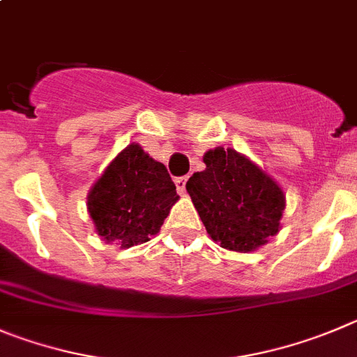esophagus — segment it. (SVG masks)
<instances>
[{"label":"esophagus","instance_id":"34e87169","mask_svg":"<svg viewBox=\"0 0 357 357\" xmlns=\"http://www.w3.org/2000/svg\"><path fill=\"white\" fill-rule=\"evenodd\" d=\"M186 181H188V178H178L176 179V190H178L179 194H185L186 192Z\"/></svg>","mask_w":357,"mask_h":357}]
</instances>
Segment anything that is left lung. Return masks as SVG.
Instances as JSON below:
<instances>
[{"label": "left lung", "instance_id": "obj_1", "mask_svg": "<svg viewBox=\"0 0 357 357\" xmlns=\"http://www.w3.org/2000/svg\"><path fill=\"white\" fill-rule=\"evenodd\" d=\"M206 169L186 183L209 238L231 252H255L282 229L285 194L257 163L222 146L202 156Z\"/></svg>", "mask_w": 357, "mask_h": 357}]
</instances>
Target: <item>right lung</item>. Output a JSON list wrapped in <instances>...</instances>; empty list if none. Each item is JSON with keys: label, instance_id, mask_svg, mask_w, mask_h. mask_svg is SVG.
<instances>
[{"label": "right lung", "instance_id": "add662e5", "mask_svg": "<svg viewBox=\"0 0 357 357\" xmlns=\"http://www.w3.org/2000/svg\"><path fill=\"white\" fill-rule=\"evenodd\" d=\"M178 199L165 165L132 142L91 186L88 213L103 241L130 248L158 234Z\"/></svg>", "mask_w": 357, "mask_h": 357}]
</instances>
